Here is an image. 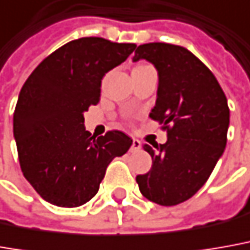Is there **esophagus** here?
I'll return each instance as SVG.
<instances>
[{
	"mask_svg": "<svg viewBox=\"0 0 250 250\" xmlns=\"http://www.w3.org/2000/svg\"><path fill=\"white\" fill-rule=\"evenodd\" d=\"M141 149V142L138 139H132V145H131V152H135V150H139Z\"/></svg>",
	"mask_w": 250,
	"mask_h": 250,
	"instance_id": "1",
	"label": "esophagus"
}]
</instances>
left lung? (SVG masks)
I'll use <instances>...</instances> for the list:
<instances>
[{
	"label": "left lung",
	"instance_id": "left-lung-1",
	"mask_svg": "<svg viewBox=\"0 0 250 250\" xmlns=\"http://www.w3.org/2000/svg\"><path fill=\"white\" fill-rule=\"evenodd\" d=\"M146 60L157 71L159 86L150 118L167 128V142L144 145L153 166L137 176L142 196L171 207L193 197L208 181L225 152L230 111L216 78L188 49L145 43L132 61Z\"/></svg>",
	"mask_w": 250,
	"mask_h": 250
}]
</instances>
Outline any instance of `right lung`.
<instances>
[{"label": "right lung", "mask_w": 250, "mask_h": 250, "mask_svg": "<svg viewBox=\"0 0 250 250\" xmlns=\"http://www.w3.org/2000/svg\"><path fill=\"white\" fill-rule=\"evenodd\" d=\"M90 37L71 41L28 76L13 113V137L24 178L45 201L75 208L100 189L106 167L130 149L122 131L93 135L83 113L100 101L101 79L135 50Z\"/></svg>", "instance_id": "add662e5"}]
</instances>
